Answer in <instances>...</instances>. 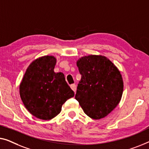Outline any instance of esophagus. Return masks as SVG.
Returning a JSON list of instances; mask_svg holds the SVG:
<instances>
[{
  "label": "esophagus",
  "instance_id": "esophagus-1",
  "mask_svg": "<svg viewBox=\"0 0 149 149\" xmlns=\"http://www.w3.org/2000/svg\"><path fill=\"white\" fill-rule=\"evenodd\" d=\"M70 87H71V88L73 90V91H74V93L76 92V85L74 84H71Z\"/></svg>",
  "mask_w": 149,
  "mask_h": 149
}]
</instances>
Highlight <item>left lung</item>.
<instances>
[{
	"mask_svg": "<svg viewBox=\"0 0 149 149\" xmlns=\"http://www.w3.org/2000/svg\"><path fill=\"white\" fill-rule=\"evenodd\" d=\"M77 66L81 77L75 98L91 118H103L121 100L123 81L120 72L102 55L91 54L79 58Z\"/></svg>",
	"mask_w": 149,
	"mask_h": 149,
	"instance_id": "left-lung-1",
	"label": "left lung"
}]
</instances>
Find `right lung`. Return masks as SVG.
<instances>
[{"instance_id":"add662e5","label":"right lung","mask_w":149,"mask_h":149,"mask_svg":"<svg viewBox=\"0 0 149 149\" xmlns=\"http://www.w3.org/2000/svg\"><path fill=\"white\" fill-rule=\"evenodd\" d=\"M56 62L55 57L48 55L34 60L19 86L24 106L33 116L44 120L56 117L66 100L74 96L64 74L54 72Z\"/></svg>"}]
</instances>
